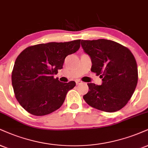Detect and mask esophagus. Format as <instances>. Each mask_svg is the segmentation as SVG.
<instances>
[{
	"mask_svg": "<svg viewBox=\"0 0 148 148\" xmlns=\"http://www.w3.org/2000/svg\"><path fill=\"white\" fill-rule=\"evenodd\" d=\"M76 85L81 84V83H82V81H80V80H76Z\"/></svg>",
	"mask_w": 148,
	"mask_h": 148,
	"instance_id": "34e87169",
	"label": "esophagus"
}]
</instances>
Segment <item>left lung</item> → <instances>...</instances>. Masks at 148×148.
Returning a JSON list of instances; mask_svg holds the SVG:
<instances>
[{
  "mask_svg": "<svg viewBox=\"0 0 148 148\" xmlns=\"http://www.w3.org/2000/svg\"><path fill=\"white\" fill-rule=\"evenodd\" d=\"M83 50L92 60L91 71L100 75L102 84L88 83L89 91L83 99L89 106L114 112L127 104L138 81V69L129 49L107 39L81 40Z\"/></svg>",
  "mask_w": 148,
  "mask_h": 148,
  "instance_id": "left-lung-1",
  "label": "left lung"
}]
</instances>
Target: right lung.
Segmentation results:
<instances>
[{
	"label": "right lung",
	"instance_id": "add662e5",
	"mask_svg": "<svg viewBox=\"0 0 148 148\" xmlns=\"http://www.w3.org/2000/svg\"><path fill=\"white\" fill-rule=\"evenodd\" d=\"M81 40L38 44L25 49L14 63L12 83L17 101L27 112L44 116L61 107L74 81L62 83L54 75L67 56L80 48Z\"/></svg>",
	"mask_w": 148,
	"mask_h": 148
}]
</instances>
